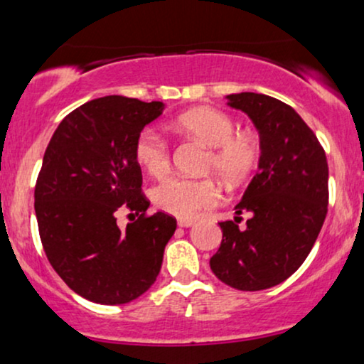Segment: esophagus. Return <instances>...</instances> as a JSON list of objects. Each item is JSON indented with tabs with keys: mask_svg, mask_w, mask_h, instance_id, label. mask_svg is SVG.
Wrapping results in <instances>:
<instances>
[{
	"mask_svg": "<svg viewBox=\"0 0 364 364\" xmlns=\"http://www.w3.org/2000/svg\"><path fill=\"white\" fill-rule=\"evenodd\" d=\"M178 225H179V228H190V225H193V220H191V219H178Z\"/></svg>",
	"mask_w": 364,
	"mask_h": 364,
	"instance_id": "34e87169",
	"label": "esophagus"
}]
</instances>
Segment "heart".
Returning a JSON list of instances; mask_svg holds the SVG:
<instances>
[{"mask_svg":"<svg viewBox=\"0 0 364 364\" xmlns=\"http://www.w3.org/2000/svg\"><path fill=\"white\" fill-rule=\"evenodd\" d=\"M176 127L212 147L207 169H212L228 183H237L248 176L260 156L257 140L236 133L235 119L223 111L208 107L188 111L176 119ZM133 154L140 168L150 176L162 178L168 173L169 144L156 128H145L136 136ZM152 198L161 210L190 219L203 208L214 205L219 191L210 179L168 178L154 188Z\"/></svg>","mask_w":364,"mask_h":364,"instance_id":"b5f03b06","label":"heart"}]
</instances>
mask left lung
<instances>
[{
  "label": "left lung",
  "mask_w": 364,
  "mask_h": 364,
  "mask_svg": "<svg viewBox=\"0 0 364 364\" xmlns=\"http://www.w3.org/2000/svg\"><path fill=\"white\" fill-rule=\"evenodd\" d=\"M225 99L253 121L260 159L235 207L236 215L252 217L245 229L237 228V217L219 223L223 241L210 269L235 289H269L301 267L318 237L328 203L327 157L301 116L279 99L255 92Z\"/></svg>",
  "instance_id": "obj_1"
}]
</instances>
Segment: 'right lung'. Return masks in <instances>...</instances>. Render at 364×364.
Returning a JSON list of instances; mask_svg holds the SVG:
<instances>
[{
  "label": "right lung",
  "instance_id": "obj_1",
  "mask_svg": "<svg viewBox=\"0 0 364 364\" xmlns=\"http://www.w3.org/2000/svg\"><path fill=\"white\" fill-rule=\"evenodd\" d=\"M166 109L123 95L94 99L58 124L36 185V217L48 260L70 289L99 304H124L156 282L176 219L145 217L136 136ZM141 217L124 232L115 212Z\"/></svg>",
  "mask_w": 364,
  "mask_h": 364
}]
</instances>
